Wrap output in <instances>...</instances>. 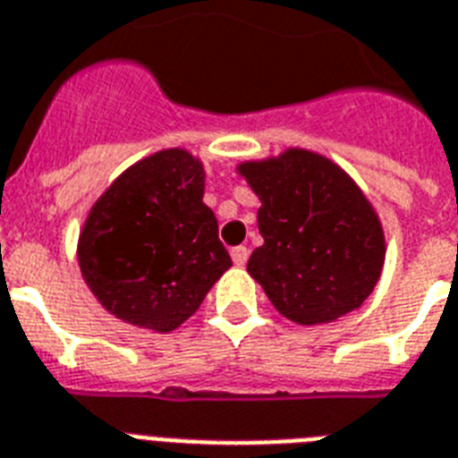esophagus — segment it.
Wrapping results in <instances>:
<instances>
[{
	"instance_id": "1",
	"label": "esophagus",
	"mask_w": 458,
	"mask_h": 458,
	"mask_svg": "<svg viewBox=\"0 0 458 458\" xmlns=\"http://www.w3.org/2000/svg\"><path fill=\"white\" fill-rule=\"evenodd\" d=\"M230 256H233L235 266H244V263H247V259H249V249L247 247H233Z\"/></svg>"
}]
</instances>
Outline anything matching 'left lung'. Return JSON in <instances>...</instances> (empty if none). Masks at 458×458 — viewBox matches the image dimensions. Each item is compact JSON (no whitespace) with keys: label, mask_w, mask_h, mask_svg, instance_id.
<instances>
[{"label":"left lung","mask_w":458,"mask_h":458,"mask_svg":"<svg viewBox=\"0 0 458 458\" xmlns=\"http://www.w3.org/2000/svg\"><path fill=\"white\" fill-rule=\"evenodd\" d=\"M240 174L261 199L247 270L277 313L325 325L360 308L384 267L386 242L369 199L322 155L292 150L244 162Z\"/></svg>","instance_id":"obj_1"}]
</instances>
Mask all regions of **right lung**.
<instances>
[{
  "label": "right lung",
  "mask_w": 458,
  "mask_h": 458,
  "mask_svg": "<svg viewBox=\"0 0 458 458\" xmlns=\"http://www.w3.org/2000/svg\"><path fill=\"white\" fill-rule=\"evenodd\" d=\"M202 197V165L178 148L140 159L103 192L77 249L100 306L162 334L195 313L233 266Z\"/></svg>",
  "instance_id": "add662e5"
}]
</instances>
